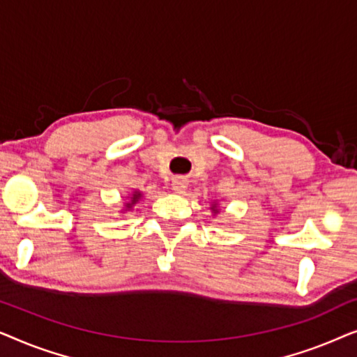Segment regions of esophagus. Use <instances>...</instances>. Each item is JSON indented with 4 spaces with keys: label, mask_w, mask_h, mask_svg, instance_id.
I'll list each match as a JSON object with an SVG mask.
<instances>
[{
    "label": "esophagus",
    "mask_w": 357,
    "mask_h": 357,
    "mask_svg": "<svg viewBox=\"0 0 357 357\" xmlns=\"http://www.w3.org/2000/svg\"><path fill=\"white\" fill-rule=\"evenodd\" d=\"M188 188V180L185 177H174L172 180V190L175 193H185Z\"/></svg>",
    "instance_id": "1"
}]
</instances>
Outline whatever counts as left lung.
Returning a JSON list of instances; mask_svg holds the SVG:
<instances>
[{"label": "left lung", "mask_w": 357, "mask_h": 357, "mask_svg": "<svg viewBox=\"0 0 357 357\" xmlns=\"http://www.w3.org/2000/svg\"><path fill=\"white\" fill-rule=\"evenodd\" d=\"M211 209H213V211H214V213H218V208H216V204H214V206H213Z\"/></svg>", "instance_id": "obj_1"}]
</instances>
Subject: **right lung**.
<instances>
[{"label":"right lung","instance_id":"obj_1","mask_svg":"<svg viewBox=\"0 0 357 357\" xmlns=\"http://www.w3.org/2000/svg\"><path fill=\"white\" fill-rule=\"evenodd\" d=\"M139 198H141V193H139V192H135L133 195H131V202H130V203H126V208H131V206H133V204H135L136 202H138Z\"/></svg>","mask_w":357,"mask_h":357}]
</instances>
